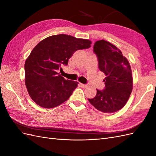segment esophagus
Masks as SVG:
<instances>
[{"mask_svg":"<svg viewBox=\"0 0 156 156\" xmlns=\"http://www.w3.org/2000/svg\"><path fill=\"white\" fill-rule=\"evenodd\" d=\"M80 86H81L82 88H86V87H87V85H86V84H82V83H80Z\"/></svg>","mask_w":156,"mask_h":156,"instance_id":"obj_1","label":"esophagus"}]
</instances>
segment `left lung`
Wrapping results in <instances>:
<instances>
[{
    "instance_id": "1",
    "label": "left lung",
    "mask_w": 156,
    "mask_h": 156,
    "mask_svg": "<svg viewBox=\"0 0 156 156\" xmlns=\"http://www.w3.org/2000/svg\"><path fill=\"white\" fill-rule=\"evenodd\" d=\"M94 52L98 57L99 69L105 75V87L97 90L96 96L88 99L98 111L105 113L120 110L128 100L133 88L131 69L127 58L115 45L105 40L97 41Z\"/></svg>"
}]
</instances>
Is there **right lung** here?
<instances>
[{
    "label": "right lung",
    "instance_id": "1",
    "mask_svg": "<svg viewBox=\"0 0 156 156\" xmlns=\"http://www.w3.org/2000/svg\"><path fill=\"white\" fill-rule=\"evenodd\" d=\"M91 41L66 34L51 36L41 40L25 61V85L37 105L50 108L68 100L78 82L65 79L58 73L67 66L75 51L88 49Z\"/></svg>",
    "mask_w": 156,
    "mask_h": 156
}]
</instances>
